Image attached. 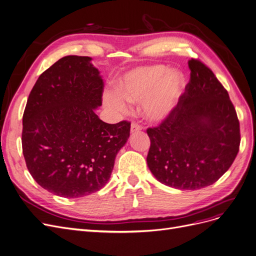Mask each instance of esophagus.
I'll return each instance as SVG.
<instances>
[{
    "label": "esophagus",
    "instance_id": "obj_1",
    "mask_svg": "<svg viewBox=\"0 0 256 256\" xmlns=\"http://www.w3.org/2000/svg\"><path fill=\"white\" fill-rule=\"evenodd\" d=\"M142 130V127L140 126V125H138V124H132L131 125V128H130V132L132 133H136V132H138V131H140Z\"/></svg>",
    "mask_w": 256,
    "mask_h": 256
}]
</instances>
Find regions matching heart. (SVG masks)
Instances as JSON below:
<instances>
[{
    "mask_svg": "<svg viewBox=\"0 0 256 256\" xmlns=\"http://www.w3.org/2000/svg\"><path fill=\"white\" fill-rule=\"evenodd\" d=\"M184 88V76L177 70H170L164 66H140L120 77L118 92H106L103 101L118 114L128 112L129 103H142L144 118L157 123L174 112Z\"/></svg>",
    "mask_w": 256,
    "mask_h": 256,
    "instance_id": "1",
    "label": "heart"
}]
</instances>
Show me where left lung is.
Masks as SVG:
<instances>
[{
    "mask_svg": "<svg viewBox=\"0 0 256 256\" xmlns=\"http://www.w3.org/2000/svg\"><path fill=\"white\" fill-rule=\"evenodd\" d=\"M190 83L162 123L147 130V164L160 184L199 190L223 176L240 147V123L227 90L199 60H188Z\"/></svg>",
    "mask_w": 256,
    "mask_h": 256,
    "instance_id": "left-lung-1",
    "label": "left lung"
}]
</instances>
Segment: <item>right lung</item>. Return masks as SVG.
<instances>
[{
  "instance_id": "obj_1",
  "label": "right lung",
  "mask_w": 256,
  "mask_h": 256,
  "mask_svg": "<svg viewBox=\"0 0 256 256\" xmlns=\"http://www.w3.org/2000/svg\"><path fill=\"white\" fill-rule=\"evenodd\" d=\"M88 56L70 55L44 70L22 116V154L33 179L64 198H80L108 182L130 123L107 124L96 114L103 80Z\"/></svg>"
}]
</instances>
